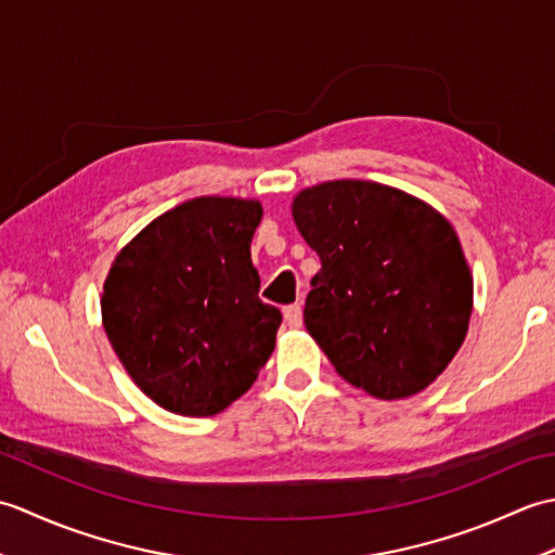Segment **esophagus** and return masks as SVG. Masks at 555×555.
Listing matches in <instances>:
<instances>
[{
  "instance_id": "obj_1",
  "label": "esophagus",
  "mask_w": 555,
  "mask_h": 555,
  "mask_svg": "<svg viewBox=\"0 0 555 555\" xmlns=\"http://www.w3.org/2000/svg\"><path fill=\"white\" fill-rule=\"evenodd\" d=\"M284 322L291 328H300L302 326V308H300V305H286V308H284Z\"/></svg>"
}]
</instances>
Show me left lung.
<instances>
[{"mask_svg": "<svg viewBox=\"0 0 555 555\" xmlns=\"http://www.w3.org/2000/svg\"><path fill=\"white\" fill-rule=\"evenodd\" d=\"M322 269L305 326L336 372L374 398L424 391L467 336L473 274L443 215L398 188L326 181L293 199Z\"/></svg>", "mask_w": 555, "mask_h": 555, "instance_id": "1", "label": "left lung"}]
</instances>
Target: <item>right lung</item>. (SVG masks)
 Returning a JSON list of instances; mask_svg holds the SVG:
<instances>
[{"label":"right lung","mask_w":555,"mask_h":555,"mask_svg":"<svg viewBox=\"0 0 555 555\" xmlns=\"http://www.w3.org/2000/svg\"><path fill=\"white\" fill-rule=\"evenodd\" d=\"M262 205L195 197L116 255L102 324L140 391L183 417L238 400L276 346L281 312L259 300L250 243Z\"/></svg>","instance_id":"1"}]
</instances>
